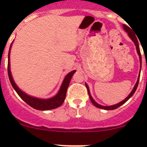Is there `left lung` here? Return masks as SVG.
I'll return each mask as SVG.
<instances>
[{"instance_id": "obj_1", "label": "left lung", "mask_w": 147, "mask_h": 147, "mask_svg": "<svg viewBox=\"0 0 147 147\" xmlns=\"http://www.w3.org/2000/svg\"><path fill=\"white\" fill-rule=\"evenodd\" d=\"M123 26H124V30H125L126 32L128 33V35H129V37H130L131 40L134 42L135 45H136V49H137V52L138 54V55H139V57H140V62H141V51H140V48H139V44H138V40L137 39V37H136V35L133 34V32H132V30H131V28H129V27L127 26V25H123ZM140 72H141V71H140ZM139 79H140V75L139 76H138V81L137 82H136V85H135L134 88H133V90H132V92H131L130 93H129V95L127 97V98H125L124 100H123L122 102H121L120 103L117 104V105H113V106H109V107H105V106H102V105H98V104H97L96 102H95L94 100H93V98H92V96H90V90H89V88H88V85H86V88H87V90H88V95H89V97H90V101H91L92 104H93L94 106H96V107H98V108H101V109H103V110H115V109L118 108V107H119L120 106H121L123 104L125 103L126 102H127V100L129 99V98H130L131 96H132V95L134 94V93L136 92V89H137L138 88V82H139Z\"/></svg>"}]
</instances>
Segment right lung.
Segmentation results:
<instances>
[{"label":"right lung","instance_id":"obj_1","mask_svg":"<svg viewBox=\"0 0 147 147\" xmlns=\"http://www.w3.org/2000/svg\"><path fill=\"white\" fill-rule=\"evenodd\" d=\"M11 44L10 45V49H11ZM10 49L9 51V60H8V75H9V81L11 82V85L15 90V91L17 92L19 96L22 98L26 104H28L29 106H31L33 108L36 109V110H52V109H55L57 107H59L64 102L65 98L66 96V93H67V90L69 85L70 81L71 80V77L74 75L76 71H73L70 72L69 74H67L66 76L65 77L64 81L62 82V86H61L59 91L58 93L55 96L51 98H49V99H40L37 98H34V97L29 96L28 95L26 94L25 93H23L22 90H20L18 87L17 86L16 84L15 83L14 80L12 79V76L11 74V71H10V65H9V53H10Z\"/></svg>","mask_w":147,"mask_h":147}]
</instances>
